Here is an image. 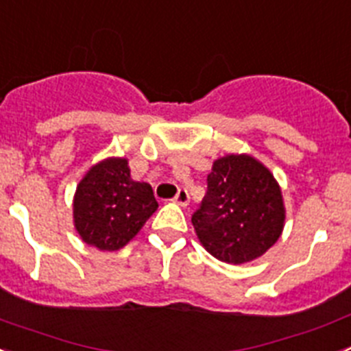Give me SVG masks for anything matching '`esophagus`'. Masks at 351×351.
I'll list each match as a JSON object with an SVG mask.
<instances>
[{"mask_svg": "<svg viewBox=\"0 0 351 351\" xmlns=\"http://www.w3.org/2000/svg\"><path fill=\"white\" fill-rule=\"evenodd\" d=\"M173 202L179 204V206H188V202H190V195H188V191H186L184 188H179L178 195L173 197Z\"/></svg>", "mask_w": 351, "mask_h": 351, "instance_id": "esophagus-1", "label": "esophagus"}]
</instances>
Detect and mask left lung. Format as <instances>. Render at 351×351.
<instances>
[{
  "label": "left lung",
  "instance_id": "8db88e82",
  "mask_svg": "<svg viewBox=\"0 0 351 351\" xmlns=\"http://www.w3.org/2000/svg\"><path fill=\"white\" fill-rule=\"evenodd\" d=\"M191 223L213 256L234 265L251 262L262 256L283 232L280 186L255 158H219L207 176L206 197Z\"/></svg>",
  "mask_w": 351,
  "mask_h": 351
}]
</instances>
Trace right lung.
<instances>
[{"label":"right lung","mask_w":351,"mask_h":351,"mask_svg":"<svg viewBox=\"0 0 351 351\" xmlns=\"http://www.w3.org/2000/svg\"><path fill=\"white\" fill-rule=\"evenodd\" d=\"M147 182L133 181L125 158H108L79 182L73 198V221L84 243L116 251L138 234L156 210Z\"/></svg>","instance_id":"obj_1"}]
</instances>
